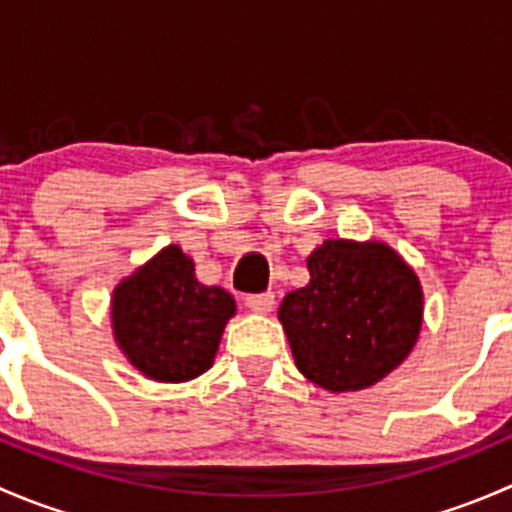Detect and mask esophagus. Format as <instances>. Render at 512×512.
Returning <instances> with one entry per match:
<instances>
[{"label": "esophagus", "instance_id": "obj_1", "mask_svg": "<svg viewBox=\"0 0 512 512\" xmlns=\"http://www.w3.org/2000/svg\"><path fill=\"white\" fill-rule=\"evenodd\" d=\"M245 304H247V309H252V312L267 314V312H272V307H275V294H272V292L247 294Z\"/></svg>", "mask_w": 512, "mask_h": 512}]
</instances>
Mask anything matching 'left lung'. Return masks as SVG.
<instances>
[{"label":"left lung","mask_w":512,"mask_h":512,"mask_svg":"<svg viewBox=\"0 0 512 512\" xmlns=\"http://www.w3.org/2000/svg\"><path fill=\"white\" fill-rule=\"evenodd\" d=\"M309 285L282 299L297 369L329 391H356L394 371L421 332L418 277L381 242L327 240L309 255Z\"/></svg>","instance_id":"obj_1"}]
</instances>
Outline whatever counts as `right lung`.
<instances>
[{
  "label": "right lung",
  "instance_id": "add662e5",
  "mask_svg": "<svg viewBox=\"0 0 512 512\" xmlns=\"http://www.w3.org/2000/svg\"><path fill=\"white\" fill-rule=\"evenodd\" d=\"M113 334L138 371L156 381H188L213 366L235 299L195 280L193 260L165 247L113 292Z\"/></svg>",
  "mask_w": 512,
  "mask_h": 512
}]
</instances>
